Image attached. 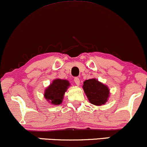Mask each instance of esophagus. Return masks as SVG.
I'll return each mask as SVG.
<instances>
[{
	"label": "esophagus",
	"mask_w": 147,
	"mask_h": 147,
	"mask_svg": "<svg viewBox=\"0 0 147 147\" xmlns=\"http://www.w3.org/2000/svg\"><path fill=\"white\" fill-rule=\"evenodd\" d=\"M80 79H79V78H74V82L76 83V84L77 85V86H79L80 85Z\"/></svg>",
	"instance_id": "esophagus-1"
}]
</instances>
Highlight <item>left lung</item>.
I'll return each instance as SVG.
<instances>
[{"label":"left lung","instance_id":"left-lung-1","mask_svg":"<svg viewBox=\"0 0 147 147\" xmlns=\"http://www.w3.org/2000/svg\"><path fill=\"white\" fill-rule=\"evenodd\" d=\"M82 87L88 101L92 104L101 106L108 101L110 95L109 88L97 79L85 80Z\"/></svg>","mask_w":147,"mask_h":147}]
</instances>
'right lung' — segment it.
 <instances>
[{
  "label": "right lung",
  "instance_id": "obj_1",
  "mask_svg": "<svg viewBox=\"0 0 147 147\" xmlns=\"http://www.w3.org/2000/svg\"><path fill=\"white\" fill-rule=\"evenodd\" d=\"M70 86L67 80L55 79L45 90L44 97L52 105H59L63 102L65 93Z\"/></svg>",
  "mask_w": 147,
  "mask_h": 147
}]
</instances>
